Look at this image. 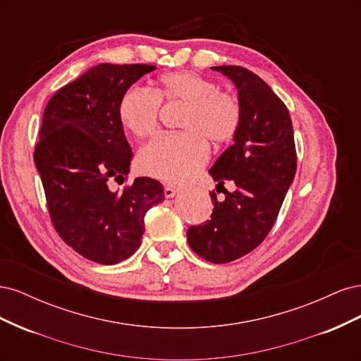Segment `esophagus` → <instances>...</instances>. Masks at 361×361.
<instances>
[{"label": "esophagus", "instance_id": "34e87169", "mask_svg": "<svg viewBox=\"0 0 361 361\" xmlns=\"http://www.w3.org/2000/svg\"><path fill=\"white\" fill-rule=\"evenodd\" d=\"M176 192H178V188H174L173 185H166V187H164V195H166L167 199H171Z\"/></svg>", "mask_w": 361, "mask_h": 361}]
</instances>
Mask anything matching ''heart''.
Here are the masks:
<instances>
[{
	"mask_svg": "<svg viewBox=\"0 0 361 361\" xmlns=\"http://www.w3.org/2000/svg\"><path fill=\"white\" fill-rule=\"evenodd\" d=\"M161 104H182L180 134L161 135L138 154L141 171L179 183L197 174L209 158V145L232 141L243 123L238 97L192 71H176L159 76L154 93L130 87L118 101L120 123L137 138L154 135L159 126Z\"/></svg>",
	"mask_w": 361,
	"mask_h": 361,
	"instance_id": "heart-1",
	"label": "heart"
}]
</instances>
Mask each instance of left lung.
<instances>
[{
    "label": "left lung",
    "instance_id": "obj_1",
    "mask_svg": "<svg viewBox=\"0 0 361 361\" xmlns=\"http://www.w3.org/2000/svg\"><path fill=\"white\" fill-rule=\"evenodd\" d=\"M238 87L243 123L235 143L215 161L209 174L223 187L224 199L211 191V220L191 226V250L212 264H227L253 251L274 226L297 171L292 120L271 87L241 66H215ZM231 180L235 191L224 183Z\"/></svg>",
    "mask_w": 361,
    "mask_h": 361
}]
</instances>
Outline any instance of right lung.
<instances>
[{
    "mask_svg": "<svg viewBox=\"0 0 361 361\" xmlns=\"http://www.w3.org/2000/svg\"><path fill=\"white\" fill-rule=\"evenodd\" d=\"M150 64L104 63L54 94L40 126L35 162L56 232L82 257L114 265L135 253L145 215L164 200L161 182L137 178L120 191L133 159L117 116L122 94Z\"/></svg>",
    "mask_w": 361,
    "mask_h": 361,
    "instance_id": "add662e5",
    "label": "right lung"
}]
</instances>
